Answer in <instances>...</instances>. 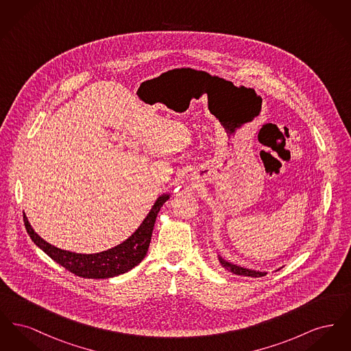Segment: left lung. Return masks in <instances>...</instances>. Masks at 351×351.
Instances as JSON below:
<instances>
[{
    "label": "left lung",
    "instance_id": "left-lung-1",
    "mask_svg": "<svg viewBox=\"0 0 351 351\" xmlns=\"http://www.w3.org/2000/svg\"><path fill=\"white\" fill-rule=\"evenodd\" d=\"M217 258L222 267L226 268L228 271L233 272L235 275L251 276V278H261V276H266V275H267V271H258V269H251V268L242 267V266H239V265H234L232 262H229L228 259H225V258L218 252V250ZM280 268H278V269H275V271H279Z\"/></svg>",
    "mask_w": 351,
    "mask_h": 351
}]
</instances>
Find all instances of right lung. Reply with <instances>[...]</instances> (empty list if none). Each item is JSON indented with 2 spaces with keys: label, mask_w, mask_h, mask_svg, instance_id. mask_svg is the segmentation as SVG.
<instances>
[{
  "label": "right lung",
  "mask_w": 351,
  "mask_h": 351,
  "mask_svg": "<svg viewBox=\"0 0 351 351\" xmlns=\"http://www.w3.org/2000/svg\"><path fill=\"white\" fill-rule=\"evenodd\" d=\"M171 197V193L160 195L150 212L142 221V223L136 228L128 239L117 246L108 250L96 252V254H80L72 251L62 250L53 245H50L40 235L35 233L27 217L25 216L26 230L33 239L34 243L45 251L51 259L68 269L69 272L88 278V279H108L122 275L135 266H138L143 258L146 256L150 246L151 235L154 230V225L156 216L162 208V205Z\"/></svg>",
  "instance_id": "obj_1"
}]
</instances>
